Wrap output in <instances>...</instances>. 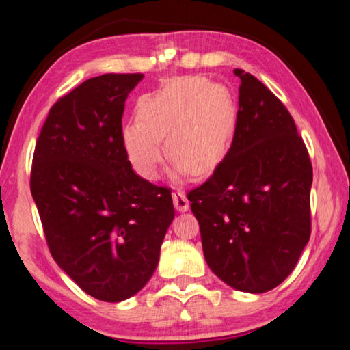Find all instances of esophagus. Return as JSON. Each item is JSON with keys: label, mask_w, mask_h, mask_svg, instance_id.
<instances>
[{"label": "esophagus", "mask_w": 350, "mask_h": 350, "mask_svg": "<svg viewBox=\"0 0 350 350\" xmlns=\"http://www.w3.org/2000/svg\"><path fill=\"white\" fill-rule=\"evenodd\" d=\"M173 204H174V208L180 213L187 211L189 208V200L182 191L173 193Z\"/></svg>", "instance_id": "esophagus-1"}]
</instances>
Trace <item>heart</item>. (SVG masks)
Instances as JSON below:
<instances>
[{"label": "heart", "instance_id": "obj_1", "mask_svg": "<svg viewBox=\"0 0 350 350\" xmlns=\"http://www.w3.org/2000/svg\"><path fill=\"white\" fill-rule=\"evenodd\" d=\"M236 125L238 109L227 88L205 77H180L139 98L137 120L122 128L120 140L129 165L146 180L161 176L162 137L177 173L206 176L227 157Z\"/></svg>", "mask_w": 350, "mask_h": 350}]
</instances>
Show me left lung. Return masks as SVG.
Instances as JSON below:
<instances>
[{
  "label": "left lung",
  "instance_id": "obj_1",
  "mask_svg": "<svg viewBox=\"0 0 350 350\" xmlns=\"http://www.w3.org/2000/svg\"><path fill=\"white\" fill-rule=\"evenodd\" d=\"M241 79L232 148L187 196L213 273L247 293L275 288L310 238L312 163L286 106L256 77Z\"/></svg>",
  "mask_w": 350,
  "mask_h": 350
}]
</instances>
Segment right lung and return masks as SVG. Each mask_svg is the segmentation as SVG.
<instances>
[{
  "label": "right lung",
  "instance_id": "obj_1",
  "mask_svg": "<svg viewBox=\"0 0 350 350\" xmlns=\"http://www.w3.org/2000/svg\"><path fill=\"white\" fill-rule=\"evenodd\" d=\"M142 79L83 81L52 106L33 152L31 193L52 258L106 303L145 287L174 219L170 188L135 174L122 146L125 102Z\"/></svg>",
  "mask_w": 350,
  "mask_h": 350
}]
</instances>
